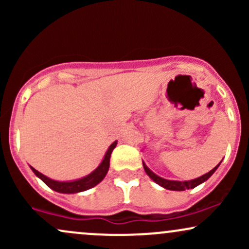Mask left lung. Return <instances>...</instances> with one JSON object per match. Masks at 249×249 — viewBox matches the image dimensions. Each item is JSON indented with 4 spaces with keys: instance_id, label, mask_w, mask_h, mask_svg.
I'll list each match as a JSON object with an SVG mask.
<instances>
[{
    "instance_id": "1",
    "label": "left lung",
    "mask_w": 249,
    "mask_h": 249,
    "mask_svg": "<svg viewBox=\"0 0 249 249\" xmlns=\"http://www.w3.org/2000/svg\"><path fill=\"white\" fill-rule=\"evenodd\" d=\"M220 162H221V161H220ZM220 162L218 165H216L215 167L213 168V170H211L208 173L204 174V176L199 177V178H196V179L190 180V181H176V180L164 179V178H161V177L157 176L156 173H153L152 171H151L150 168H148L146 165H145L144 161H142V166H144V170H145V172H146L147 176L150 177V178L152 179L153 181H156L157 184L160 185L161 187L166 188V190H171V191H185V190H190V188L196 187L198 185L202 184L204 181H206V180L210 178V177L212 176L214 172H215L216 168L219 167Z\"/></svg>"
}]
</instances>
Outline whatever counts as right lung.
I'll return each mask as SVG.
<instances>
[{
    "mask_svg": "<svg viewBox=\"0 0 249 249\" xmlns=\"http://www.w3.org/2000/svg\"><path fill=\"white\" fill-rule=\"evenodd\" d=\"M117 142H113L112 144L110 145L108 150L105 153L104 159L101 162L98 167L96 168L93 172H91L89 176L84 177V178L78 179V180H73V181H56V180H53L48 177H45L44 174L39 173L38 171L35 170L34 167H31L33 172L38 177L39 179L44 182L47 186H49L51 190L56 191V192L59 193H78V192H83V191H87L89 188H92L93 186H96L97 184L102 181L103 179L105 178L107 176L108 167H110V157L111 153H112L113 148L116 147Z\"/></svg>",
    "mask_w": 249,
    "mask_h": 249,
    "instance_id": "1",
    "label": "right lung"
}]
</instances>
